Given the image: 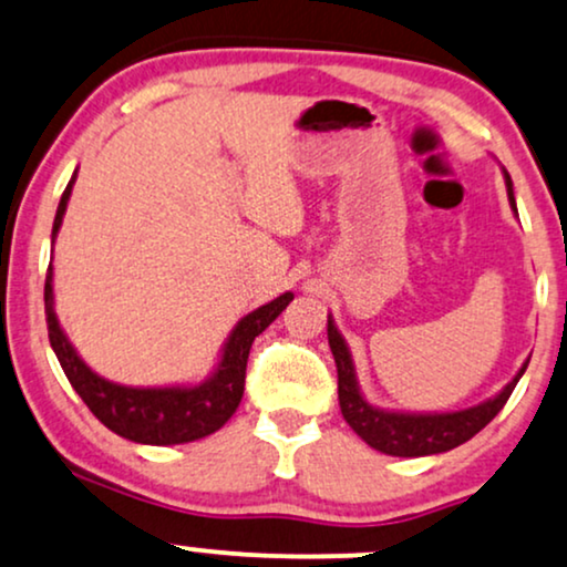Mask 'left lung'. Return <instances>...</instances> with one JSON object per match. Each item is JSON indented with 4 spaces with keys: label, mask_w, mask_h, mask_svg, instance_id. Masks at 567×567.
Returning a JSON list of instances; mask_svg holds the SVG:
<instances>
[{
    "label": "left lung",
    "mask_w": 567,
    "mask_h": 567,
    "mask_svg": "<svg viewBox=\"0 0 567 567\" xmlns=\"http://www.w3.org/2000/svg\"><path fill=\"white\" fill-rule=\"evenodd\" d=\"M504 184H507L509 208L517 214L513 179H509L507 172H504ZM327 340H330L332 357H336L338 367L340 412H343L346 422H349L361 441L391 456H427L452 452V449L462 446V443L473 439L475 433H481L502 412V406L507 404V399L515 391L517 380L523 378L525 367H528V359H525V364L499 393L470 409H460V412H393V409L372 406L364 399L349 343L340 336L336 319L330 313H327Z\"/></svg>",
    "instance_id": "left-lung-1"
}]
</instances>
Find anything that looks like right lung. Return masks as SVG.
<instances>
[{"label":"right lung","instance_id":"obj_1","mask_svg":"<svg viewBox=\"0 0 567 567\" xmlns=\"http://www.w3.org/2000/svg\"><path fill=\"white\" fill-rule=\"evenodd\" d=\"M73 182H68L63 197H60L58 214L52 224V245L63 227V216L71 200ZM292 301V292H282L275 301L258 306L256 311L245 313L235 330L229 332L227 343L221 346L214 372L203 383L195 385H121L113 380L102 378L79 357L73 343L68 340L65 330L60 327L58 313H54V290H52V264L47 269L44 282V313L47 330H50V343L60 367H63L68 383L81 395V401L92 409L107 431L121 439L134 443H147V446H174V443H189L216 433L227 422L235 409L240 406L245 391V367H248V353L256 336L269 327L285 306Z\"/></svg>","mask_w":567,"mask_h":567}]
</instances>
